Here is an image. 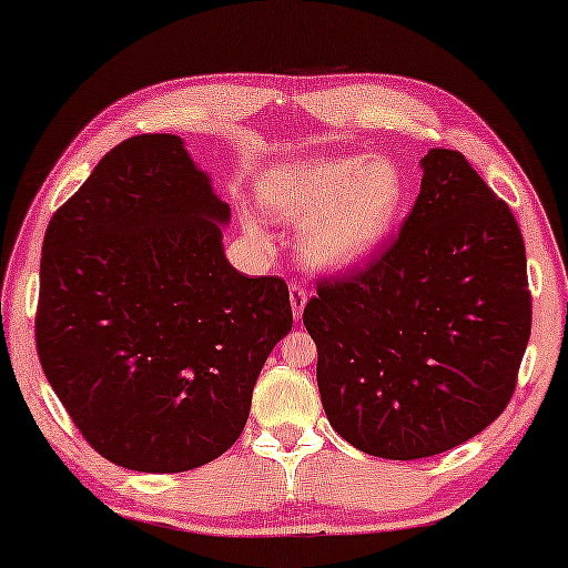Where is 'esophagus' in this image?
<instances>
[{
	"label": "esophagus",
	"instance_id": "34e87169",
	"mask_svg": "<svg viewBox=\"0 0 568 568\" xmlns=\"http://www.w3.org/2000/svg\"><path fill=\"white\" fill-rule=\"evenodd\" d=\"M306 301H308V293L303 285H291V306H293V316L301 318L303 308H306Z\"/></svg>",
	"mask_w": 568,
	"mask_h": 568
}]
</instances>
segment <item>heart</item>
Masks as SVG:
<instances>
[{"mask_svg":"<svg viewBox=\"0 0 568 568\" xmlns=\"http://www.w3.org/2000/svg\"><path fill=\"white\" fill-rule=\"evenodd\" d=\"M262 201L303 234L314 267L345 270L371 257L402 219L406 180L386 156H332L270 174Z\"/></svg>","mask_w":568,"mask_h":568,"instance_id":"b5f03b06","label":"heart"}]
</instances>
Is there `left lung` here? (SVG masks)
<instances>
[{"label": "left lung", "mask_w": 568, "mask_h": 568, "mask_svg": "<svg viewBox=\"0 0 568 568\" xmlns=\"http://www.w3.org/2000/svg\"><path fill=\"white\" fill-rule=\"evenodd\" d=\"M422 170L394 242L318 281L303 308L326 419L388 460L429 458L489 427L515 394L532 322L509 205L460 151L433 149Z\"/></svg>", "instance_id": "8db88e82"}]
</instances>
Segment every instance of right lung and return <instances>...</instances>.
I'll list each match as a JSON object with an SVG mask.
<instances>
[{
  "label": "right lung",
  "instance_id": "add662e5",
  "mask_svg": "<svg viewBox=\"0 0 568 568\" xmlns=\"http://www.w3.org/2000/svg\"><path fill=\"white\" fill-rule=\"evenodd\" d=\"M229 213L182 139L143 133L108 151L48 223L38 357L115 466L180 474L226 453L291 332L283 277L229 265Z\"/></svg>",
  "mask_w": 568,
  "mask_h": 568
}]
</instances>
